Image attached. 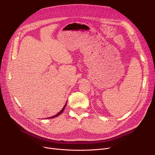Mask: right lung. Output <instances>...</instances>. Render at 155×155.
Returning <instances> with one entry per match:
<instances>
[{
  "label": "right lung",
  "instance_id": "1",
  "mask_svg": "<svg viewBox=\"0 0 155 155\" xmlns=\"http://www.w3.org/2000/svg\"><path fill=\"white\" fill-rule=\"evenodd\" d=\"M67 102H66V104H64V107H63V109L58 113V114H56V115H54V116H52V117H49V118H48V119H51V118H54V117H57V116H58L59 115H60L61 114H62V112H63V110H64V108H65V107H66V105H67Z\"/></svg>",
  "mask_w": 155,
  "mask_h": 155
}]
</instances>
